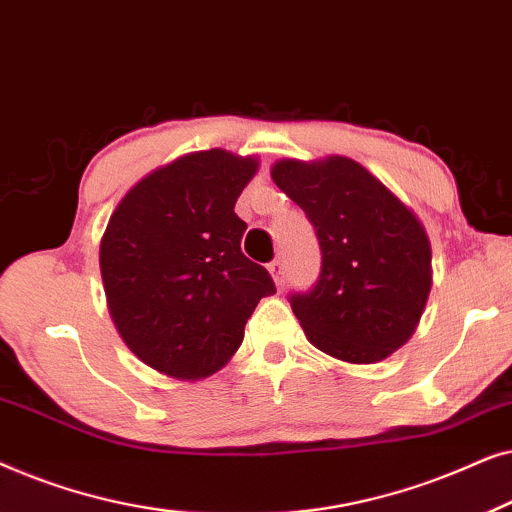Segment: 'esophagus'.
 Returning <instances> with one entry per match:
<instances>
[{
    "label": "esophagus",
    "instance_id": "obj_1",
    "mask_svg": "<svg viewBox=\"0 0 512 512\" xmlns=\"http://www.w3.org/2000/svg\"><path fill=\"white\" fill-rule=\"evenodd\" d=\"M268 270H270L272 279H275V284L279 286V289H282V286H284V279H286V268H284V261H282V258H275V261H272V263L268 265Z\"/></svg>",
    "mask_w": 512,
    "mask_h": 512
}]
</instances>
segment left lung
<instances>
[{
    "label": "left lung",
    "mask_w": 512,
    "mask_h": 512,
    "mask_svg": "<svg viewBox=\"0 0 512 512\" xmlns=\"http://www.w3.org/2000/svg\"><path fill=\"white\" fill-rule=\"evenodd\" d=\"M272 179L319 240L312 289L289 293L307 340L349 363H375L408 342L431 291V244L417 216L354 160H282Z\"/></svg>",
    "instance_id": "8db88e82"
}]
</instances>
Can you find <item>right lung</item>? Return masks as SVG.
<instances>
[{"mask_svg":"<svg viewBox=\"0 0 512 512\" xmlns=\"http://www.w3.org/2000/svg\"><path fill=\"white\" fill-rule=\"evenodd\" d=\"M258 163L188 153L144 177L111 214L100 247L109 312L146 366L179 380L219 370L242 345L270 272L242 254L235 214Z\"/></svg>","mask_w":512,"mask_h":512,"instance_id":"obj_1","label":"right lung"}]
</instances>
